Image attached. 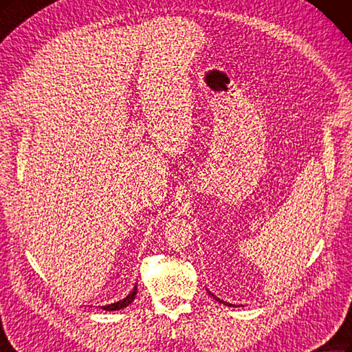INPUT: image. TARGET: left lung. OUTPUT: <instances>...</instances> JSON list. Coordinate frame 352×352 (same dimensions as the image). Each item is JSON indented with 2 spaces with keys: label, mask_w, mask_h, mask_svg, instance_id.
<instances>
[{
  "label": "left lung",
  "mask_w": 352,
  "mask_h": 352,
  "mask_svg": "<svg viewBox=\"0 0 352 352\" xmlns=\"http://www.w3.org/2000/svg\"><path fill=\"white\" fill-rule=\"evenodd\" d=\"M208 293H210V292H208ZM210 294H211V293H210ZM211 296H212L218 302H223V305H226V306H228V307H234V305H230V302H227V301H223V300H220V298H217L214 294H211Z\"/></svg>",
  "instance_id": "left-lung-1"
}]
</instances>
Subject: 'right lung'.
<instances>
[{"label":"right lung","mask_w":352,"mask_h":352,"mask_svg":"<svg viewBox=\"0 0 352 352\" xmlns=\"http://www.w3.org/2000/svg\"><path fill=\"white\" fill-rule=\"evenodd\" d=\"M135 294H137V285H135L134 288H132V292H131V293H129L124 300L116 301V302H112V305H109V306H103V310L112 311V310H120V309H124V307L129 306L132 301H134Z\"/></svg>","instance_id":"obj_1"}]
</instances>
